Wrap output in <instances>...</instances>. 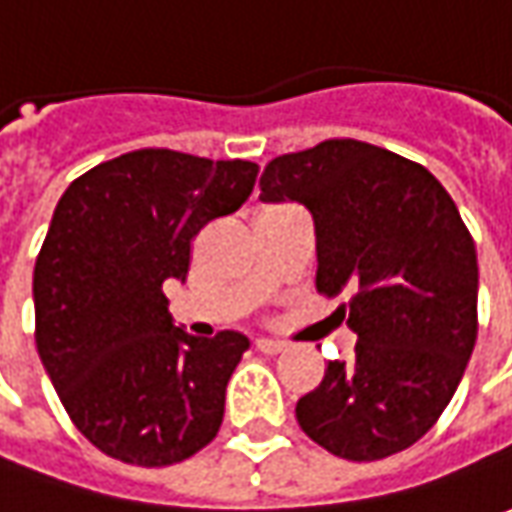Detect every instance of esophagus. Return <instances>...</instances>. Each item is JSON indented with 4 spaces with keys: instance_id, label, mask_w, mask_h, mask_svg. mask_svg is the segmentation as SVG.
Here are the masks:
<instances>
[{
    "instance_id": "1",
    "label": "esophagus",
    "mask_w": 512,
    "mask_h": 512,
    "mask_svg": "<svg viewBox=\"0 0 512 512\" xmlns=\"http://www.w3.org/2000/svg\"><path fill=\"white\" fill-rule=\"evenodd\" d=\"M255 348L257 351H263V354H280V351H286V343H280V340H269V337H257Z\"/></svg>"
}]
</instances>
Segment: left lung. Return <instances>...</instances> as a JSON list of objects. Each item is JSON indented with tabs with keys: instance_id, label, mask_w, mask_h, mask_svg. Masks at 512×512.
<instances>
[{
	"instance_id": "8db88e82",
	"label": "left lung",
	"mask_w": 512,
	"mask_h": 512,
	"mask_svg": "<svg viewBox=\"0 0 512 512\" xmlns=\"http://www.w3.org/2000/svg\"><path fill=\"white\" fill-rule=\"evenodd\" d=\"M260 201L314 218L317 291H348L354 362H328L297 422L328 453L377 462L436 425L476 345V246L445 186L422 164L354 138L269 161Z\"/></svg>"
}]
</instances>
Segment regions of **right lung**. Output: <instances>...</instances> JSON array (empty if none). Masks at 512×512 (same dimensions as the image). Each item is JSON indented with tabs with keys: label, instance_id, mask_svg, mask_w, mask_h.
I'll list each match as a JSON object with an SVG mask.
<instances>
[{
	"label": "right lung",
	"instance_id": "add662e5",
	"mask_svg": "<svg viewBox=\"0 0 512 512\" xmlns=\"http://www.w3.org/2000/svg\"><path fill=\"white\" fill-rule=\"evenodd\" d=\"M255 181L252 161L135 150L56 203L33 269L36 348L73 425L118 462L175 465L218 436L249 340L186 334L164 283H184L195 235L240 209Z\"/></svg>",
	"mask_w": 512,
	"mask_h": 512
}]
</instances>
